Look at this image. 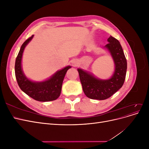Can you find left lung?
Listing matches in <instances>:
<instances>
[{
    "label": "left lung",
    "mask_w": 149,
    "mask_h": 149,
    "mask_svg": "<svg viewBox=\"0 0 149 149\" xmlns=\"http://www.w3.org/2000/svg\"><path fill=\"white\" fill-rule=\"evenodd\" d=\"M105 45L114 60L115 71L110 79H100L87 71L78 68L79 79L85 95L92 100H104L122 88L127 71V60L120 42L110 36Z\"/></svg>",
    "instance_id": "left-lung-1"
}]
</instances>
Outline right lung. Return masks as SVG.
I'll list each match as a JSON object with an SVG mask.
<instances>
[{"label": "right lung", "instance_id": "add662e5", "mask_svg": "<svg viewBox=\"0 0 149 149\" xmlns=\"http://www.w3.org/2000/svg\"><path fill=\"white\" fill-rule=\"evenodd\" d=\"M33 35L29 38L22 44L15 64V73L18 84L20 88L33 100L42 102L56 100L60 96L63 81L67 71L71 66H68L63 69L58 71L50 78L42 82H34L26 77L22 69V58L24 49L33 38Z\"/></svg>", "mask_w": 149, "mask_h": 149}]
</instances>
